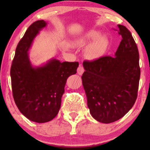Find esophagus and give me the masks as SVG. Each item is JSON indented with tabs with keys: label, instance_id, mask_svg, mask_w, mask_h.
<instances>
[{
	"label": "esophagus",
	"instance_id": "esophagus-1",
	"mask_svg": "<svg viewBox=\"0 0 150 150\" xmlns=\"http://www.w3.org/2000/svg\"><path fill=\"white\" fill-rule=\"evenodd\" d=\"M84 71H85V69H84L83 67H82V65H80V66L78 67V68H77V74H78V75H82V74H83Z\"/></svg>",
	"mask_w": 150,
	"mask_h": 150
}]
</instances>
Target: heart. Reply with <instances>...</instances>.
<instances>
[{
    "mask_svg": "<svg viewBox=\"0 0 150 150\" xmlns=\"http://www.w3.org/2000/svg\"><path fill=\"white\" fill-rule=\"evenodd\" d=\"M75 44L80 47H85V56L90 61H96L106 53L109 44L106 34H100L97 30H89L77 37Z\"/></svg>",
    "mask_w": 150,
    "mask_h": 150,
    "instance_id": "obj_1",
    "label": "heart"
}]
</instances>
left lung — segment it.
I'll return each instance as SVG.
<instances>
[{"mask_svg": "<svg viewBox=\"0 0 150 150\" xmlns=\"http://www.w3.org/2000/svg\"><path fill=\"white\" fill-rule=\"evenodd\" d=\"M122 40L115 56L83 62L82 85L89 112L104 123L119 120L131 109L138 91L139 52L131 33L118 25Z\"/></svg>", "mask_w": 150, "mask_h": 150, "instance_id": "1", "label": "left lung"}]
</instances>
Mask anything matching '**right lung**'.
<instances>
[{
  "instance_id": "obj_1",
  "label": "right lung",
  "mask_w": 150,
  "mask_h": 150,
  "mask_svg": "<svg viewBox=\"0 0 150 150\" xmlns=\"http://www.w3.org/2000/svg\"><path fill=\"white\" fill-rule=\"evenodd\" d=\"M47 25L37 20L28 27L18 43L10 69L13 95L18 109L36 123H46L57 116L68 77L77 73L78 62H60L51 58L34 67L29 58L34 38Z\"/></svg>"
}]
</instances>
